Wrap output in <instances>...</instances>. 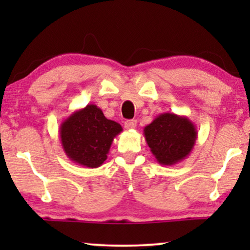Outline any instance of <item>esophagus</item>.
<instances>
[{"label": "esophagus", "mask_w": 250, "mask_h": 250, "mask_svg": "<svg viewBox=\"0 0 250 250\" xmlns=\"http://www.w3.org/2000/svg\"><path fill=\"white\" fill-rule=\"evenodd\" d=\"M136 120H127L125 122V127L127 129H135L136 128Z\"/></svg>", "instance_id": "1"}]
</instances>
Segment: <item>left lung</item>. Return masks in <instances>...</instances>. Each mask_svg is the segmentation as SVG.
Returning <instances> with one entry per match:
<instances>
[{"label": "left lung", "mask_w": 250, "mask_h": 250, "mask_svg": "<svg viewBox=\"0 0 250 250\" xmlns=\"http://www.w3.org/2000/svg\"><path fill=\"white\" fill-rule=\"evenodd\" d=\"M145 139L156 161L174 166L189 156L197 139L196 127L187 116L160 114L143 129Z\"/></svg>", "instance_id": "8db88e82"}]
</instances>
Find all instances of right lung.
I'll return each mask as SVG.
<instances>
[{"label": "right lung", "mask_w": 250, "mask_h": 250, "mask_svg": "<svg viewBox=\"0 0 250 250\" xmlns=\"http://www.w3.org/2000/svg\"><path fill=\"white\" fill-rule=\"evenodd\" d=\"M123 130L121 125L108 120L95 104L74 111L60 125V141L73 162L97 168L107 160L114 139Z\"/></svg>", "instance_id": "right-lung-1"}]
</instances>
